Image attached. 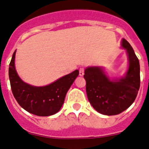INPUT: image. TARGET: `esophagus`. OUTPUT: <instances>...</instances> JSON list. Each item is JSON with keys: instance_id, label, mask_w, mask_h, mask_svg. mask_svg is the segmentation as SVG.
Instances as JSON below:
<instances>
[{"instance_id": "1", "label": "esophagus", "mask_w": 149, "mask_h": 149, "mask_svg": "<svg viewBox=\"0 0 149 149\" xmlns=\"http://www.w3.org/2000/svg\"><path fill=\"white\" fill-rule=\"evenodd\" d=\"M84 68H81L79 69V76H84Z\"/></svg>"}]
</instances>
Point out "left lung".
<instances>
[{
  "mask_svg": "<svg viewBox=\"0 0 149 149\" xmlns=\"http://www.w3.org/2000/svg\"><path fill=\"white\" fill-rule=\"evenodd\" d=\"M121 47L126 51L128 68L120 78L111 79L104 68L97 66L85 69L88 99L97 112L107 116L123 112L134 102L140 86L139 59L130 43L123 38Z\"/></svg>",
  "mask_w": 149,
  "mask_h": 149,
  "instance_id": "1",
  "label": "left lung"
}]
</instances>
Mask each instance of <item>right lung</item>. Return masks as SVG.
<instances>
[{
  "label": "right lung",
  "instance_id": "add662e5",
  "mask_svg": "<svg viewBox=\"0 0 149 149\" xmlns=\"http://www.w3.org/2000/svg\"><path fill=\"white\" fill-rule=\"evenodd\" d=\"M16 50L9 67V78L14 97L23 109L39 116H49L57 113L63 104L65 97L79 75L73 71L56 81L44 86H35L24 82L19 77L15 65Z\"/></svg>",
  "mask_w": 149,
  "mask_h": 149
}]
</instances>
